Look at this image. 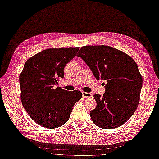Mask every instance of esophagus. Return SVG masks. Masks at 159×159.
Returning a JSON list of instances; mask_svg holds the SVG:
<instances>
[{"label": "esophagus", "mask_w": 159, "mask_h": 159, "mask_svg": "<svg viewBox=\"0 0 159 159\" xmlns=\"http://www.w3.org/2000/svg\"><path fill=\"white\" fill-rule=\"evenodd\" d=\"M82 96L84 98H86V99H89V98H91L93 97V94L90 93H86V92H83L82 93Z\"/></svg>", "instance_id": "esophagus-1"}]
</instances>
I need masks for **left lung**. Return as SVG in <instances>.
I'll use <instances>...</instances> for the list:
<instances>
[{"mask_svg":"<svg viewBox=\"0 0 159 159\" xmlns=\"http://www.w3.org/2000/svg\"><path fill=\"white\" fill-rule=\"evenodd\" d=\"M77 56L85 61L97 80L106 82L103 96L94 95L97 106L90 112L94 124L103 129L124 124L140 99L143 78L137 64L123 51L105 45L82 47Z\"/></svg>","mask_w":159,"mask_h":159,"instance_id":"1","label":"left lung"}]
</instances>
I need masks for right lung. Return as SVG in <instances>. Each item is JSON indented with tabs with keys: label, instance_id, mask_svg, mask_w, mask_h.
<instances>
[{
	"label": "right lung",
	"instance_id": "right-lung-1",
	"mask_svg": "<svg viewBox=\"0 0 159 159\" xmlns=\"http://www.w3.org/2000/svg\"><path fill=\"white\" fill-rule=\"evenodd\" d=\"M79 47L48 48L26 61L19 77L20 99L33 121L42 127L57 128L69 120L75 103L82 98L79 90L67 91L57 84L64 69Z\"/></svg>",
	"mask_w": 159,
	"mask_h": 159
}]
</instances>
